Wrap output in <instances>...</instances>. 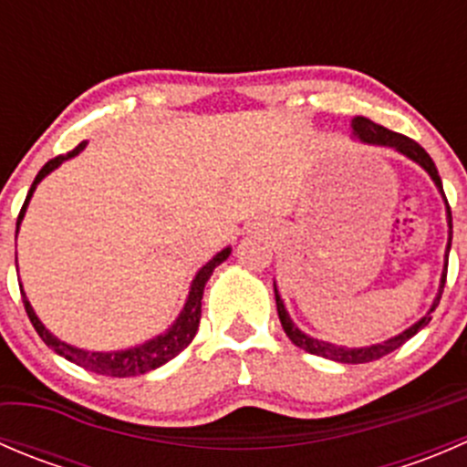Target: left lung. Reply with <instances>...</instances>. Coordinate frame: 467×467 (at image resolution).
<instances>
[{
    "mask_svg": "<svg viewBox=\"0 0 467 467\" xmlns=\"http://www.w3.org/2000/svg\"><path fill=\"white\" fill-rule=\"evenodd\" d=\"M352 129H355L357 138L364 140V142L379 144V146H393V149H398L400 153H404V155H407V158L416 160V162L420 164L422 169H427V173H430V176L434 178L438 190L442 192V182H441V176H438V169H436L434 160L430 158V153H427V150L422 149V146L418 144L416 140L407 138V135L393 133V130L384 129V126L375 124V121L366 119V117H355V119H352ZM442 196H445V192H442ZM445 203H447V196H445ZM447 219H450V242H447V253H450V246H451V212H450V203H447ZM445 280H447V260H445V271H442L441 289H438V296H436L434 305H431V309H430V312H427V317H422L420 321H418L416 325H411V327H409V329H404V332L398 334V337H393V338H389V341L378 343V346H370V348H338V346H332V343H325V341H318V338L307 337V334H303L298 327H296L294 323H291L289 314H286V309H285V303H282L280 296H277L275 285H273V289H275L277 317H280L282 329H285L286 337L291 338V343H294V346L303 348V350L309 352V355H318V357H325V359L341 361V364H368V361L381 359V357L389 355V352L398 350L400 346H404V343H407L409 338L416 337V334L420 332V329L431 321V312H434V309L438 307V303H441L442 289H445Z\"/></svg>",
    "mask_w": 467,
    "mask_h": 467,
    "instance_id": "1",
    "label": "left lung"
}]
</instances>
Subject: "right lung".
Returning a JSON list of instances; mask_svg holds the SVG:
<instances>
[{
    "label": "right lung",
    "mask_w": 467,
    "mask_h": 467,
    "mask_svg": "<svg viewBox=\"0 0 467 467\" xmlns=\"http://www.w3.org/2000/svg\"><path fill=\"white\" fill-rule=\"evenodd\" d=\"M83 146H86V142H81L77 149L69 150V153L56 155V158H51L49 162H47L45 167L37 171L29 194H26L25 205H22L20 214H17V228H20V221H22V216H25V210H26V205H29V199H31V194H33V190H36L37 182H40L47 173L54 171V169L58 167L63 160L77 155ZM228 255H230V248H223L219 255L212 257V260L207 262L199 273H196L194 282H192V291H190V296H187V303H185V307H182L181 317L176 318V323H173L171 327L162 334V337L153 338V341L144 343V346H140V348H130V350L86 352V350H78V348L67 346V343L58 341L54 334H49V329H45V325L37 321V317L33 314L29 300H26L25 291H22V303H25L26 317H29V321L33 323V327H36V332L40 334L42 341H45L51 350L58 352L60 357H65L67 361H72V364L81 366V368H86V370H92V373H97V375H108V378H130V375H144V373H149V370H155V368H160L162 364H167L169 359H173L176 355H181V352L190 346L192 338H194L196 332H199L201 300H203L205 282L210 280L212 271H214L221 262L228 260Z\"/></svg>",
    "instance_id": "add662e5"
}]
</instances>
